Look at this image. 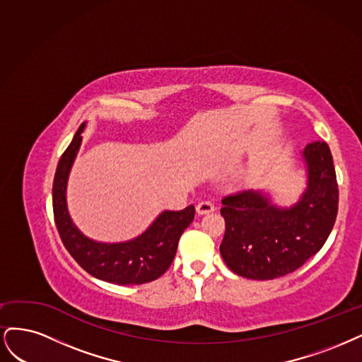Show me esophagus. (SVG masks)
<instances>
[{
  "label": "esophagus",
  "instance_id": "esophagus-1",
  "mask_svg": "<svg viewBox=\"0 0 362 362\" xmlns=\"http://www.w3.org/2000/svg\"><path fill=\"white\" fill-rule=\"evenodd\" d=\"M215 211V204L211 202H200L197 204V212L200 215H206V214H211Z\"/></svg>",
  "mask_w": 362,
  "mask_h": 362
}]
</instances>
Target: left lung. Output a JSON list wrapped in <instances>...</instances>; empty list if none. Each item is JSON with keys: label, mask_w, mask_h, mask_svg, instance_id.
Listing matches in <instances>:
<instances>
[{"label": "left lung", "mask_w": 362, "mask_h": 362, "mask_svg": "<svg viewBox=\"0 0 362 362\" xmlns=\"http://www.w3.org/2000/svg\"><path fill=\"white\" fill-rule=\"evenodd\" d=\"M308 186L298 204L279 209L255 191L223 198L226 221L221 255L230 269L251 279H274L296 271L328 239L338 212V183L325 141L305 146Z\"/></svg>", "instance_id": "left-lung-1"}]
</instances>
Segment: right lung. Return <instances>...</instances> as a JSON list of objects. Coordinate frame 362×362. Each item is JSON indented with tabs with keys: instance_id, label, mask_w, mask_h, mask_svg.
I'll use <instances>...</instances> for the list:
<instances>
[{
	"instance_id": "obj_1",
	"label": "right lung",
	"mask_w": 362,
	"mask_h": 362,
	"mask_svg": "<svg viewBox=\"0 0 362 362\" xmlns=\"http://www.w3.org/2000/svg\"><path fill=\"white\" fill-rule=\"evenodd\" d=\"M83 131L84 124H81L58 160L52 183L54 219L62 242L84 271L103 281L120 286L155 281L173 263L182 233L194 221L195 207L191 204L179 212L160 214L146 233L129 242L98 243L87 239L74 226L66 207V183Z\"/></svg>"
}]
</instances>
